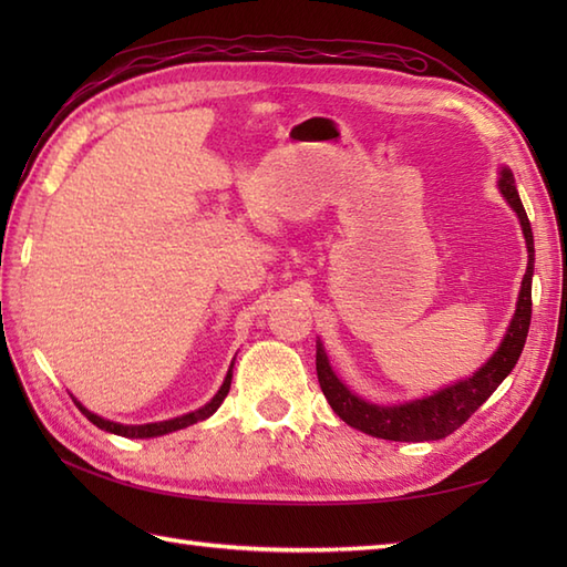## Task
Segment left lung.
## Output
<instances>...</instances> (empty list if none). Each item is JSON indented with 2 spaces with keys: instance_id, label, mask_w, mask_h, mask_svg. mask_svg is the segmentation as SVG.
<instances>
[{
  "instance_id": "left-lung-1",
  "label": "left lung",
  "mask_w": 567,
  "mask_h": 567,
  "mask_svg": "<svg viewBox=\"0 0 567 567\" xmlns=\"http://www.w3.org/2000/svg\"><path fill=\"white\" fill-rule=\"evenodd\" d=\"M499 192L504 199L509 202V207L519 216L522 231L526 238L528 248V262H526V275L522 280V292L519 302H516L514 319L509 323L507 333H504V341L495 351L487 363L480 368L473 375L449 384L439 392H433L424 400L394 404V406H382L365 402L363 396L351 392L346 384L336 378V372L329 365L327 351H323L321 341H317V375L321 392L327 396L331 409L339 414L348 426H353L363 433H370L375 439H388V441H439L445 439L455 429H461L465 421L477 412V406L487 402V396L495 392L502 380L514 370L516 360H519L528 323H532V277H534V234L532 224H528V216L524 212V204L519 199V192L514 185V175L509 167H502L499 171Z\"/></svg>"
}]
</instances>
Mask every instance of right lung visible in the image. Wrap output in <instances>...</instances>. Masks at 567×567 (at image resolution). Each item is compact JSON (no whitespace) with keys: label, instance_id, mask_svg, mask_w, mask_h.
<instances>
[{"label":"right lung","instance_id":"right-lung-1","mask_svg":"<svg viewBox=\"0 0 567 567\" xmlns=\"http://www.w3.org/2000/svg\"><path fill=\"white\" fill-rule=\"evenodd\" d=\"M231 378H234V363H231V368H228L219 392H216V394L212 396V402H207L202 409H195V412H189V414L167 419V421H155V424H138V426L116 424V421H110V419H102V416H97V414H92L90 409H84V406L75 400V396H72V402H75L80 412H82L84 416H87L94 426H100L102 431L116 433V436H124V439H153V436H165V433L177 431V429H185V426L197 424V421L209 419V416L216 412V409L221 406V402L226 400L228 390H231Z\"/></svg>","mask_w":567,"mask_h":567}]
</instances>
